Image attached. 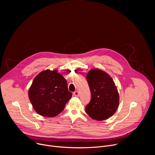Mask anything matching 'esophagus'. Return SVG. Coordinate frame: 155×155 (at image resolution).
Returning <instances> with one entry per match:
<instances>
[{
    "label": "esophagus",
    "mask_w": 155,
    "mask_h": 155,
    "mask_svg": "<svg viewBox=\"0 0 155 155\" xmlns=\"http://www.w3.org/2000/svg\"><path fill=\"white\" fill-rule=\"evenodd\" d=\"M74 94L75 96H79V92L77 91H75L74 93Z\"/></svg>",
    "instance_id": "1"
}]
</instances>
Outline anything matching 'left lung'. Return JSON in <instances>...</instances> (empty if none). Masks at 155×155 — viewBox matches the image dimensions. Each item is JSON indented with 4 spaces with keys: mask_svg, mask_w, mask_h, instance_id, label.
Segmentation results:
<instances>
[{
    "mask_svg": "<svg viewBox=\"0 0 155 155\" xmlns=\"http://www.w3.org/2000/svg\"><path fill=\"white\" fill-rule=\"evenodd\" d=\"M86 80L91 99L85 107L86 113L92 119L98 121L109 118L117 111L120 101L112 78L102 70L93 69L87 74Z\"/></svg>",
    "mask_w": 155,
    "mask_h": 155,
    "instance_id": "8db88e82",
    "label": "left lung"
}]
</instances>
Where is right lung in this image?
Returning a JSON list of instances; mask_svg holds the SVG:
<instances>
[{
    "instance_id": "add662e5",
    "label": "right lung",
    "mask_w": 155,
    "mask_h": 155,
    "mask_svg": "<svg viewBox=\"0 0 155 155\" xmlns=\"http://www.w3.org/2000/svg\"><path fill=\"white\" fill-rule=\"evenodd\" d=\"M28 95L35 111L46 117H54L59 114L72 97L66 80L56 70L49 69L35 77Z\"/></svg>"
}]
</instances>
